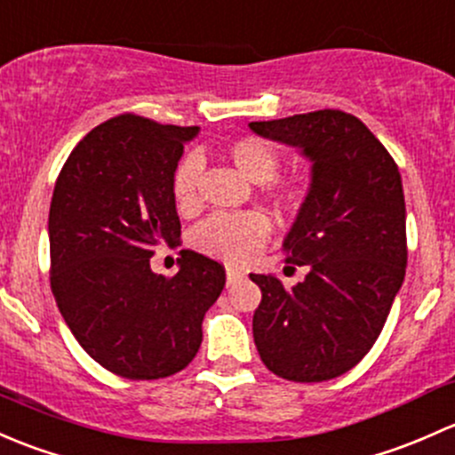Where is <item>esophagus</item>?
<instances>
[{"instance_id": "obj_1", "label": "esophagus", "mask_w": 455, "mask_h": 455, "mask_svg": "<svg viewBox=\"0 0 455 455\" xmlns=\"http://www.w3.org/2000/svg\"><path fill=\"white\" fill-rule=\"evenodd\" d=\"M243 271H238V269H232V267H228L226 269V278H228V284H234V283H238V280L243 278Z\"/></svg>"}]
</instances>
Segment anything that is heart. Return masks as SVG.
Masks as SVG:
<instances>
[{
  "label": "heart",
  "instance_id": "heart-1",
  "mask_svg": "<svg viewBox=\"0 0 455 455\" xmlns=\"http://www.w3.org/2000/svg\"><path fill=\"white\" fill-rule=\"evenodd\" d=\"M229 162L243 172L254 184H269L275 180L280 171V156L271 144L256 135H243V138L232 140L226 148ZM204 171V164L196 156H188L177 164L172 172L171 193L172 201L181 212L196 208V186H199V175ZM275 193L287 201L296 196L291 186H275ZM271 226L265 214L260 212H219L205 219L193 232V245L204 254L214 256L228 262H245L250 260L256 251L269 238Z\"/></svg>",
  "mask_w": 455,
  "mask_h": 455
}]
</instances>
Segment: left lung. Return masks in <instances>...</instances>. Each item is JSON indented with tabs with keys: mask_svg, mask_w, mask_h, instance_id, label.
<instances>
[{
	"mask_svg": "<svg viewBox=\"0 0 455 455\" xmlns=\"http://www.w3.org/2000/svg\"><path fill=\"white\" fill-rule=\"evenodd\" d=\"M256 135L296 147L311 184L283 250L307 267L302 283L250 274L262 299L254 341L267 368L298 383L329 381L372 348L405 278L401 172L372 131L339 109L250 123Z\"/></svg>",
	"mask_w": 455,
	"mask_h": 455,
	"instance_id": "8db88e82",
	"label": "left lung"
}]
</instances>
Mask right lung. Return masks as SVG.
I'll return each instance as SVG.
<instances>
[{"mask_svg": "<svg viewBox=\"0 0 455 455\" xmlns=\"http://www.w3.org/2000/svg\"><path fill=\"white\" fill-rule=\"evenodd\" d=\"M199 126L124 114L92 129L56 180L50 204V284L65 324L93 362L124 379L180 372L201 346V322L226 269L181 250L172 278L151 269L181 226L172 172Z\"/></svg>", "mask_w": 455, "mask_h": 455, "instance_id": "1", "label": "right lung"}]
</instances>
